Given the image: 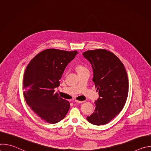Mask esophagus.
I'll use <instances>...</instances> for the list:
<instances>
[{"label":"esophagus","mask_w":151,"mask_h":151,"mask_svg":"<svg viewBox=\"0 0 151 151\" xmlns=\"http://www.w3.org/2000/svg\"><path fill=\"white\" fill-rule=\"evenodd\" d=\"M75 101L76 103H82L84 102V101H79V100H75Z\"/></svg>","instance_id":"esophagus-1"}]
</instances>
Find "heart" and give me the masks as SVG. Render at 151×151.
<instances>
[{"label":"heart","instance_id":"1","mask_svg":"<svg viewBox=\"0 0 151 151\" xmlns=\"http://www.w3.org/2000/svg\"><path fill=\"white\" fill-rule=\"evenodd\" d=\"M88 70V69H87V67L83 65V64H79V65L77 66V70H78V73L82 72L83 70Z\"/></svg>","mask_w":151,"mask_h":151}]
</instances>
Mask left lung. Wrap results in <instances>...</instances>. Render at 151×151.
Instances as JSON below:
<instances>
[{
    "mask_svg": "<svg viewBox=\"0 0 151 151\" xmlns=\"http://www.w3.org/2000/svg\"><path fill=\"white\" fill-rule=\"evenodd\" d=\"M83 57L93 69V81L99 94L94 112L87 116L94 125L106 124L122 110L128 93V79L121 60L112 52L103 49L88 50Z\"/></svg>",
    "mask_w": 151,
    "mask_h": 151,
    "instance_id": "8db88e82",
    "label": "left lung"
}]
</instances>
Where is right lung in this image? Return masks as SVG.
<instances>
[{
    "instance_id": "obj_1",
    "label": "right lung",
    "mask_w": 151,
    "mask_h": 151,
    "mask_svg": "<svg viewBox=\"0 0 151 151\" xmlns=\"http://www.w3.org/2000/svg\"><path fill=\"white\" fill-rule=\"evenodd\" d=\"M78 54L47 49L37 54L26 67L23 78L24 96L27 104L43 120L55 124L67 115L70 103L62 99L54 88L68 64Z\"/></svg>"
}]
</instances>
